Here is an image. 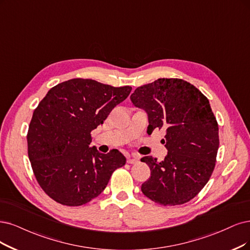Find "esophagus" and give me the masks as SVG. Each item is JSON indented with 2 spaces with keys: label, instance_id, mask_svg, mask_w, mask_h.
Here are the masks:
<instances>
[{
  "label": "esophagus",
  "instance_id": "obj_1",
  "mask_svg": "<svg viewBox=\"0 0 250 250\" xmlns=\"http://www.w3.org/2000/svg\"><path fill=\"white\" fill-rule=\"evenodd\" d=\"M138 161H139V158L135 155H128L126 158V162L128 164H136V163H138Z\"/></svg>",
  "mask_w": 250,
  "mask_h": 250
}]
</instances>
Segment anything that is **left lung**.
<instances>
[{"mask_svg": "<svg viewBox=\"0 0 250 250\" xmlns=\"http://www.w3.org/2000/svg\"><path fill=\"white\" fill-rule=\"evenodd\" d=\"M148 114L147 133L166 130L168 154L162 162L144 156L150 177L141 190L154 203L175 206L188 203L206 186L215 167L218 125L208 99L189 82L160 78L139 86L131 96Z\"/></svg>", "mask_w": 250, "mask_h": 250, "instance_id": "8db88e82", "label": "left lung"}]
</instances>
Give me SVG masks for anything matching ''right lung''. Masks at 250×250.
I'll return each mask as SVG.
<instances>
[{"label": "right lung", "instance_id": "right-lung-1", "mask_svg": "<svg viewBox=\"0 0 250 250\" xmlns=\"http://www.w3.org/2000/svg\"><path fill=\"white\" fill-rule=\"evenodd\" d=\"M131 90L92 79H70L50 88L34 110L27 154L37 181L52 200L64 206L86 204L125 166V158L117 149L103 154L89 144L91 131Z\"/></svg>", "mask_w": 250, "mask_h": 250}]
</instances>
